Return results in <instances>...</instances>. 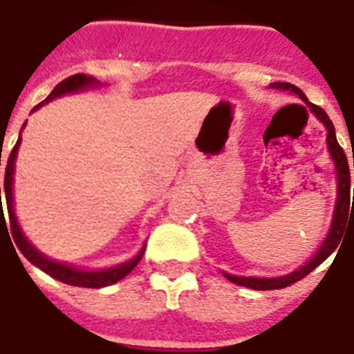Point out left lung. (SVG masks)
I'll list each match as a JSON object with an SVG mask.
<instances>
[{"label":"left lung","instance_id":"left-lung-1","mask_svg":"<svg viewBox=\"0 0 354 354\" xmlns=\"http://www.w3.org/2000/svg\"><path fill=\"white\" fill-rule=\"evenodd\" d=\"M270 88H275V90H285L296 93L299 99H301L305 104L308 106V110L324 122V127L327 128V147H329L330 158L335 161L336 167V182H338V196H336V205H335V215H333V222H330L329 233H327V239L324 241V244L319 246V250L313 255V259L305 263L301 268H297L296 272L292 274L281 275V277H239V275H226V279H230L235 285L248 286V288H253V290H277V288H285V286L296 283V281L303 279L305 275H308L316 266L324 263L325 259L329 257L330 253L335 252L336 246L340 244L344 232H346L347 222H351L354 216V200L351 202V174H349V165H347L346 152L342 149L338 141H336L335 133V124L329 119V115L325 113L324 108L316 106L313 102L308 101L305 93H303L299 88L288 84V82H274ZM354 165V160H353Z\"/></svg>","mask_w":354,"mask_h":354}]
</instances>
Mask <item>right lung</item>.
I'll use <instances>...</instances> for the list:
<instances>
[{
	"instance_id": "add662e5",
	"label": "right lung",
	"mask_w": 354,
	"mask_h": 354,
	"mask_svg": "<svg viewBox=\"0 0 354 354\" xmlns=\"http://www.w3.org/2000/svg\"><path fill=\"white\" fill-rule=\"evenodd\" d=\"M93 86H99V80H95L93 77H88V75H73V77H68L66 80H62L60 84L55 86V90L49 93L46 101H41L40 104H36L32 108V112L41 108L44 104H47L53 99H57V97H62L66 93H77V91H82L86 88H93ZM25 127V124H24ZM21 127V130H24ZM21 143V136L18 138L16 145H14L12 152L8 156L7 160V167H5V189H3V193H5V200H7V211H8V221H10V232H12L14 241L18 244L19 252L24 253L25 259L32 263L35 266H38L40 270H44L46 274H49L55 279L62 281L66 285L71 286H82V288H102V286L113 285V283H118L121 281L122 277H127L130 272H132L138 263L141 261L145 253V246L139 250V253L133 259L127 261V263L118 264V266H113V268H106V270H80L75 268V266H69V264L58 263V261H53V259L46 257L44 253H40L36 250L32 244H30L27 239H25L24 232H21V227L18 224V218L14 215V200H12V174H14V163H16V156H18V147ZM0 165H1V154H0ZM0 221H5V215H3V207H1V189H0ZM5 226H7V222H5Z\"/></svg>"
}]
</instances>
